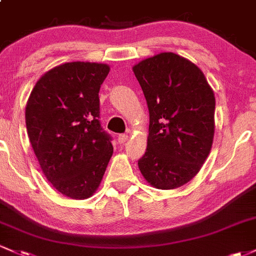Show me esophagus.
I'll list each match as a JSON object with an SVG mask.
<instances>
[{
  "label": "esophagus",
  "mask_w": 256,
  "mask_h": 256,
  "mask_svg": "<svg viewBox=\"0 0 256 256\" xmlns=\"http://www.w3.org/2000/svg\"><path fill=\"white\" fill-rule=\"evenodd\" d=\"M128 134H119V136H118V141H119L120 144H124V143L128 141Z\"/></svg>",
  "instance_id": "obj_1"
}]
</instances>
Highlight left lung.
<instances>
[{
    "label": "left lung",
    "mask_w": 256,
    "mask_h": 256,
    "mask_svg": "<svg viewBox=\"0 0 256 256\" xmlns=\"http://www.w3.org/2000/svg\"><path fill=\"white\" fill-rule=\"evenodd\" d=\"M150 110L143 178L158 190L190 182L212 150L215 96L203 72L186 58L162 52L134 66Z\"/></svg>",
    "instance_id": "1"
}]
</instances>
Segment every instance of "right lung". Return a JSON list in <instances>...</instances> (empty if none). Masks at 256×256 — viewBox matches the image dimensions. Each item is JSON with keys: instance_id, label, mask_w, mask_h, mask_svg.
Listing matches in <instances>:
<instances>
[{"instance_id": "right-lung-1", "label": "right lung", "mask_w": 256, "mask_h": 256, "mask_svg": "<svg viewBox=\"0 0 256 256\" xmlns=\"http://www.w3.org/2000/svg\"><path fill=\"white\" fill-rule=\"evenodd\" d=\"M109 66L70 62L44 72L25 106L28 136L44 178L68 198H90L113 156L100 128V85Z\"/></svg>"}]
</instances>
